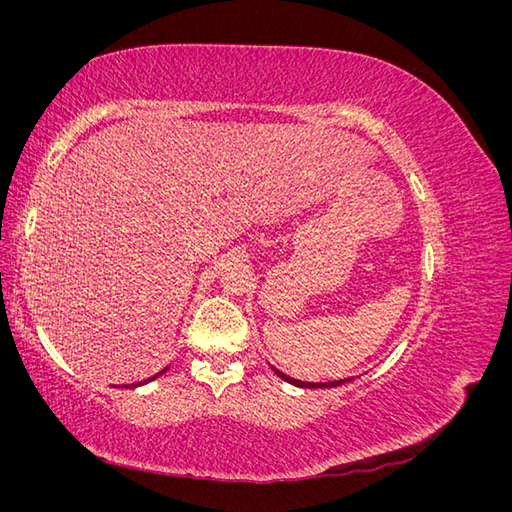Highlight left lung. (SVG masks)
<instances>
[{"label": "left lung", "instance_id": "1", "mask_svg": "<svg viewBox=\"0 0 512 512\" xmlns=\"http://www.w3.org/2000/svg\"><path fill=\"white\" fill-rule=\"evenodd\" d=\"M273 371H275V374L280 376L282 380H286V382H290V384H294V386H301V389H331V386H342L344 382H350V380H352V378H344V380H333V382H301V380H294V378L282 374V371L275 369V367H273Z\"/></svg>", "mask_w": 512, "mask_h": 512}]
</instances>
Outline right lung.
I'll return each instance as SVG.
<instances>
[{
  "label": "right lung",
  "instance_id": "right-lung-1",
  "mask_svg": "<svg viewBox=\"0 0 512 512\" xmlns=\"http://www.w3.org/2000/svg\"><path fill=\"white\" fill-rule=\"evenodd\" d=\"M168 367H164L162 371H160V374H156V376H153V378H147V380H143V382H134V384H123V386H126V389H136V386H141V384H147V382H151V380H156L158 376H162L164 374V371H166Z\"/></svg>",
  "mask_w": 512,
  "mask_h": 512
}]
</instances>
